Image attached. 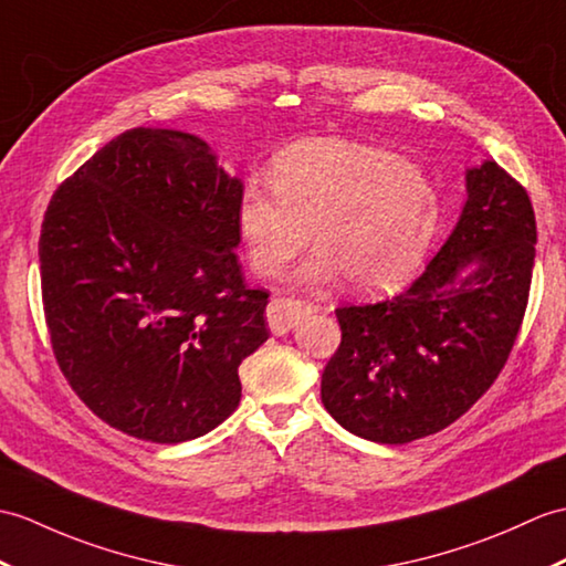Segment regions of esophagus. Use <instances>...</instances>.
<instances>
[{"mask_svg": "<svg viewBox=\"0 0 566 566\" xmlns=\"http://www.w3.org/2000/svg\"><path fill=\"white\" fill-rule=\"evenodd\" d=\"M304 311H306V304H301L298 298H292V296L272 298L270 306H268L270 331L274 335L289 333L296 325V321L301 318V313H304Z\"/></svg>", "mask_w": 566, "mask_h": 566, "instance_id": "1", "label": "esophagus"}]
</instances>
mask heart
<instances>
[{
  "instance_id": "1",
  "label": "heart",
  "mask_w": 566,
  "mask_h": 566,
  "mask_svg": "<svg viewBox=\"0 0 566 566\" xmlns=\"http://www.w3.org/2000/svg\"><path fill=\"white\" fill-rule=\"evenodd\" d=\"M272 188L251 180L241 192L239 227L260 277H282L315 231L318 251L301 270L308 284L339 274L359 292L410 280L439 229L431 180L398 156L345 139H306L282 151Z\"/></svg>"
}]
</instances>
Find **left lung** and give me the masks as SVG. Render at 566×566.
I'll return each instance as SVG.
<instances>
[{"instance_id":"8db88e82","label":"left lung","mask_w":566,"mask_h":566,"mask_svg":"<svg viewBox=\"0 0 566 566\" xmlns=\"http://www.w3.org/2000/svg\"><path fill=\"white\" fill-rule=\"evenodd\" d=\"M531 197L506 170H468V202L427 270L376 304L335 308L337 352L321 398L339 424L410 443L453 424L502 374L528 306L535 260Z\"/></svg>"}]
</instances>
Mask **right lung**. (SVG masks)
Listing matches in <instances>:
<instances>
[{
    "instance_id": "obj_1",
    "label": "right lung",
    "mask_w": 566,
    "mask_h": 566,
    "mask_svg": "<svg viewBox=\"0 0 566 566\" xmlns=\"http://www.w3.org/2000/svg\"><path fill=\"white\" fill-rule=\"evenodd\" d=\"M241 192L200 137L135 127L52 195L38 241L52 352L127 437L190 441L241 402L239 366L270 337V294L233 253Z\"/></svg>"
}]
</instances>
